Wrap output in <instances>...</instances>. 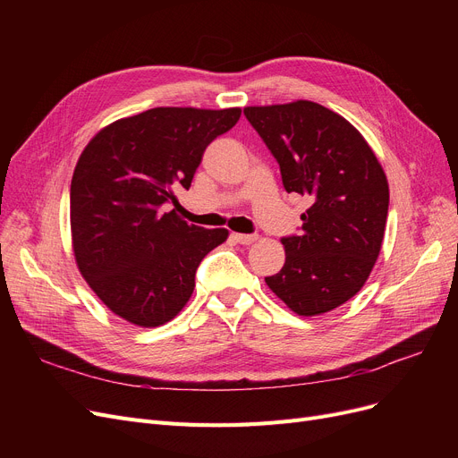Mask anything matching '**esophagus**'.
I'll list each match as a JSON object with an SVG mask.
<instances>
[{
    "label": "esophagus",
    "mask_w": 458,
    "mask_h": 458,
    "mask_svg": "<svg viewBox=\"0 0 458 458\" xmlns=\"http://www.w3.org/2000/svg\"><path fill=\"white\" fill-rule=\"evenodd\" d=\"M232 237L242 245H252L258 239V235H252V233H232Z\"/></svg>",
    "instance_id": "esophagus-1"
}]
</instances>
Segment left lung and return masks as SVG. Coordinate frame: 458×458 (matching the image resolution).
<instances>
[{"instance_id":"8db88e82","label":"left lung","mask_w":458,"mask_h":458,"mask_svg":"<svg viewBox=\"0 0 458 458\" xmlns=\"http://www.w3.org/2000/svg\"><path fill=\"white\" fill-rule=\"evenodd\" d=\"M280 165L287 192L310 200L302 233L284 237V267L266 278L297 316L314 318L362 290L380 254L390 189L375 152L349 120L316 102L245 107Z\"/></svg>"}]
</instances>
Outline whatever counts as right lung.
Instances as JSON below:
<instances>
[{
  "label": "right lung",
  "instance_id": "add662e5",
  "mask_svg": "<svg viewBox=\"0 0 458 458\" xmlns=\"http://www.w3.org/2000/svg\"><path fill=\"white\" fill-rule=\"evenodd\" d=\"M242 116L239 107H154L118 118L81 152L70 185L76 266L114 316L154 328L174 319L195 290L202 258L226 228L187 225L163 211L191 187L208 144Z\"/></svg>",
  "mask_w": 458,
  "mask_h": 458
}]
</instances>
